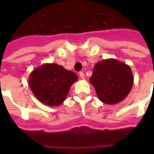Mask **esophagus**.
<instances>
[{
	"label": "esophagus",
	"mask_w": 154,
	"mask_h": 154,
	"mask_svg": "<svg viewBox=\"0 0 154 154\" xmlns=\"http://www.w3.org/2000/svg\"><path fill=\"white\" fill-rule=\"evenodd\" d=\"M79 77H80L82 79H84V78H85V74H84L83 72H79Z\"/></svg>",
	"instance_id": "esophagus-1"
}]
</instances>
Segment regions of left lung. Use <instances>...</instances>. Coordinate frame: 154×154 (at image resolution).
Instances as JSON below:
<instances>
[{
    "label": "left lung",
    "mask_w": 154,
    "mask_h": 154,
    "mask_svg": "<svg viewBox=\"0 0 154 154\" xmlns=\"http://www.w3.org/2000/svg\"><path fill=\"white\" fill-rule=\"evenodd\" d=\"M90 82L100 101L115 105L128 96L132 88L134 77L129 66L110 58L95 65Z\"/></svg>",
    "instance_id": "obj_1"
}]
</instances>
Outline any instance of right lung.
Listing matches in <instances>:
<instances>
[{
	"label": "right lung",
	"instance_id": "1",
	"mask_svg": "<svg viewBox=\"0 0 154 154\" xmlns=\"http://www.w3.org/2000/svg\"><path fill=\"white\" fill-rule=\"evenodd\" d=\"M77 80L73 72L57 64L47 63L32 72L29 84L38 100L49 106H57L66 100L71 86Z\"/></svg>",
	"mask_w": 154,
	"mask_h": 154
}]
</instances>
